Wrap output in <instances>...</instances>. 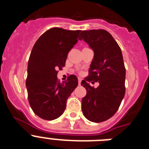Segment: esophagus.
<instances>
[{"label": "esophagus", "mask_w": 149, "mask_h": 149, "mask_svg": "<svg viewBox=\"0 0 149 149\" xmlns=\"http://www.w3.org/2000/svg\"><path fill=\"white\" fill-rule=\"evenodd\" d=\"M81 81H82V80H81V78H78V84H79V85H81Z\"/></svg>", "instance_id": "esophagus-1"}]
</instances>
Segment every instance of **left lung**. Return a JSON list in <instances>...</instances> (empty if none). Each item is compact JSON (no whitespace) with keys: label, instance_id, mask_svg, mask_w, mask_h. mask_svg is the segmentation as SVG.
<instances>
[{"label":"left lung","instance_id":"8db88e82","mask_svg":"<svg viewBox=\"0 0 149 149\" xmlns=\"http://www.w3.org/2000/svg\"><path fill=\"white\" fill-rule=\"evenodd\" d=\"M84 39L94 51L89 75L81 82L86 89L81 108L88 120L101 122L111 118L119 109L125 93V67L120 47L111 34L105 30L81 31ZM100 83L97 88L89 82Z\"/></svg>","mask_w":149,"mask_h":149}]
</instances>
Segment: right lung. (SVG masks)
Masks as SVG:
<instances>
[{"mask_svg": "<svg viewBox=\"0 0 149 149\" xmlns=\"http://www.w3.org/2000/svg\"><path fill=\"white\" fill-rule=\"evenodd\" d=\"M81 30L53 27L36 42L27 66L26 86L28 101L36 115L45 120L60 117L66 107V101L77 86L78 81L72 74L60 83L58 70L65 66L67 56L77 42Z\"/></svg>", "mask_w": 149, "mask_h": 149, "instance_id": "add662e5", "label": "right lung"}]
</instances>
